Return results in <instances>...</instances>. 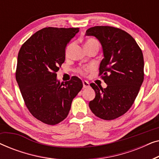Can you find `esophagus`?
Listing matches in <instances>:
<instances>
[{
    "mask_svg": "<svg viewBox=\"0 0 159 159\" xmlns=\"http://www.w3.org/2000/svg\"><path fill=\"white\" fill-rule=\"evenodd\" d=\"M82 84H83L84 88H88L90 87V84H89V82L87 81H82Z\"/></svg>",
    "mask_w": 159,
    "mask_h": 159,
    "instance_id": "obj_1",
    "label": "esophagus"
}]
</instances>
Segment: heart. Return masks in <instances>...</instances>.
Listing matches in <instances>:
<instances>
[{"label":"heart","instance_id":"1","mask_svg":"<svg viewBox=\"0 0 159 159\" xmlns=\"http://www.w3.org/2000/svg\"><path fill=\"white\" fill-rule=\"evenodd\" d=\"M93 45H98V46H99L98 43L95 40H94V39H88V40H87L85 41V43H84V48H88V47L93 46ZM71 46H72V44L69 45L68 46L66 47V55L69 53V51H70ZM87 70H88V69L82 68V69H79V72L80 74H82V75H84V74L86 73Z\"/></svg>","mask_w":159,"mask_h":159}]
</instances>
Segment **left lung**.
I'll return each instance as SVG.
<instances>
[{
  "label": "left lung",
  "instance_id": "left-lung-1",
  "mask_svg": "<svg viewBox=\"0 0 159 159\" xmlns=\"http://www.w3.org/2000/svg\"><path fill=\"white\" fill-rule=\"evenodd\" d=\"M101 44L103 59L100 74L106 88L90 86L95 97L89 107L95 116L112 120L125 114L133 104L144 80V59L134 39L124 30L108 26H96L86 31Z\"/></svg>",
  "mask_w": 159,
  "mask_h": 159
}]
</instances>
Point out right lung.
<instances>
[{
  "label": "right lung",
  "instance_id": "right-lung-1",
  "mask_svg": "<svg viewBox=\"0 0 159 159\" xmlns=\"http://www.w3.org/2000/svg\"><path fill=\"white\" fill-rule=\"evenodd\" d=\"M78 32L79 28H43L19 50L16 79L21 95L32 116L47 125L66 118L83 87L77 77L60 83L56 74L65 61L66 45Z\"/></svg>",
  "mask_w": 159,
  "mask_h": 159
}]
</instances>
